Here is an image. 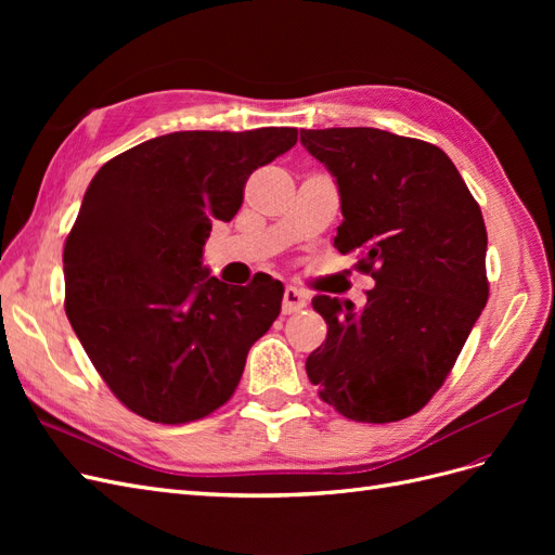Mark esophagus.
Segmentation results:
<instances>
[{"mask_svg": "<svg viewBox=\"0 0 555 555\" xmlns=\"http://www.w3.org/2000/svg\"><path fill=\"white\" fill-rule=\"evenodd\" d=\"M306 306H308V294H304L296 287L284 289V296H282V312L284 314L298 312V310H304Z\"/></svg>", "mask_w": 555, "mask_h": 555, "instance_id": "esophagus-1", "label": "esophagus"}]
</instances>
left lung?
<instances>
[{
  "label": "left lung",
  "instance_id": "8db88e82",
  "mask_svg": "<svg viewBox=\"0 0 555 555\" xmlns=\"http://www.w3.org/2000/svg\"><path fill=\"white\" fill-rule=\"evenodd\" d=\"M300 143L338 182L333 245L375 278L361 310L312 298L328 333L308 377L347 418L400 422L444 384L489 298L479 204L433 143L373 127L300 129Z\"/></svg>",
  "mask_w": 555,
  "mask_h": 555
}]
</instances>
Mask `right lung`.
Masks as SVG:
<instances>
[{"label":"right lung","mask_w":555,"mask_h":555,"mask_svg":"<svg viewBox=\"0 0 555 555\" xmlns=\"http://www.w3.org/2000/svg\"><path fill=\"white\" fill-rule=\"evenodd\" d=\"M296 141L294 127L166 133L106 162L82 196L64 243V310L108 389L147 422L222 408L278 319L282 282L229 287L201 257L251 171Z\"/></svg>","instance_id":"obj_1"}]
</instances>
